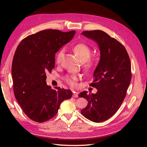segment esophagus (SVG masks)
<instances>
[{
    "label": "esophagus",
    "mask_w": 147,
    "mask_h": 147,
    "mask_svg": "<svg viewBox=\"0 0 147 147\" xmlns=\"http://www.w3.org/2000/svg\"><path fill=\"white\" fill-rule=\"evenodd\" d=\"M78 93L77 92L73 91V95H72L73 97H78Z\"/></svg>",
    "instance_id": "esophagus-1"
}]
</instances>
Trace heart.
<instances>
[{"label":"heart","instance_id":"heart-1","mask_svg":"<svg viewBox=\"0 0 147 147\" xmlns=\"http://www.w3.org/2000/svg\"><path fill=\"white\" fill-rule=\"evenodd\" d=\"M74 51L83 63V68L86 71H90L92 70L95 65V62L94 60L89 59L91 54L90 48L84 43H78L74 48ZM65 53L64 48H62L57 52L56 56V63L60 64L63 59ZM79 76L78 75H69L65 77L66 83L71 86H75L76 85V82L78 80Z\"/></svg>","mask_w":147,"mask_h":147}]
</instances>
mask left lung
Listing matches in <instances>:
<instances>
[{
    "label": "left lung",
    "instance_id": "8db88e82",
    "mask_svg": "<svg viewBox=\"0 0 147 147\" xmlns=\"http://www.w3.org/2000/svg\"><path fill=\"white\" fill-rule=\"evenodd\" d=\"M82 34L97 43L100 60L90 84L97 92L83 91L78 95L88 102L81 113L91 121L100 123L112 117L125 98L131 80V61L122 44L104 31L86 30Z\"/></svg>",
    "mask_w": 147,
    "mask_h": 147
}]
</instances>
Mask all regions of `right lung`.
<instances>
[{"label": "right lung", "instance_id": "obj_1", "mask_svg": "<svg viewBox=\"0 0 147 147\" xmlns=\"http://www.w3.org/2000/svg\"><path fill=\"white\" fill-rule=\"evenodd\" d=\"M75 30L40 31L24 38L13 59L11 74L15 98L24 113L43 123L57 114L61 102L72 97L69 90L48 86L46 73L55 65V53L72 40Z\"/></svg>", "mask_w": 147, "mask_h": 147}]
</instances>
